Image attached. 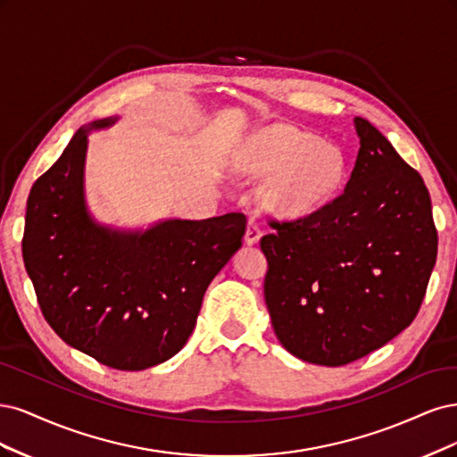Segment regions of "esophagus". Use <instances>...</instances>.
I'll return each mask as SVG.
<instances>
[{
  "label": "esophagus",
  "instance_id": "1",
  "mask_svg": "<svg viewBox=\"0 0 457 457\" xmlns=\"http://www.w3.org/2000/svg\"><path fill=\"white\" fill-rule=\"evenodd\" d=\"M262 237V231L258 228V224L254 222V220H250L248 226H246V233H245V243L246 245H256Z\"/></svg>",
  "mask_w": 457,
  "mask_h": 457
}]
</instances>
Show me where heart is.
I'll use <instances>...</instances> for the list:
<instances>
[{"instance_id": "1", "label": "heart", "mask_w": 457, "mask_h": 457, "mask_svg": "<svg viewBox=\"0 0 457 457\" xmlns=\"http://www.w3.org/2000/svg\"><path fill=\"white\" fill-rule=\"evenodd\" d=\"M233 167L246 179H268V207L287 218L319 211L345 179V155L336 144L317 140L290 125H268L250 135L235 154Z\"/></svg>"}]
</instances>
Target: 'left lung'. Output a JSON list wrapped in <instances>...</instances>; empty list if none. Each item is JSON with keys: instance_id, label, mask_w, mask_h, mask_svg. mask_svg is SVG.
I'll list each match as a JSON object with an SVG mask.
<instances>
[{"instance_id": "1", "label": "left lung", "mask_w": 457, "mask_h": 457, "mask_svg": "<svg viewBox=\"0 0 457 457\" xmlns=\"http://www.w3.org/2000/svg\"><path fill=\"white\" fill-rule=\"evenodd\" d=\"M361 148L340 197L294 222H271L263 296L283 347L344 366L416 319L436 260L431 197L391 142L355 117Z\"/></svg>"}]
</instances>
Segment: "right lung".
Listing matches in <instances>:
<instances>
[{
    "mask_svg": "<svg viewBox=\"0 0 457 457\" xmlns=\"http://www.w3.org/2000/svg\"><path fill=\"white\" fill-rule=\"evenodd\" d=\"M81 127L32 186L22 256L41 313L62 340L115 370H145L179 353L212 278L241 248L246 218H169L148 229L100 224L85 199L89 132Z\"/></svg>",
    "mask_w": 457,
    "mask_h": 457,
    "instance_id": "add662e5",
    "label": "right lung"
}]
</instances>
